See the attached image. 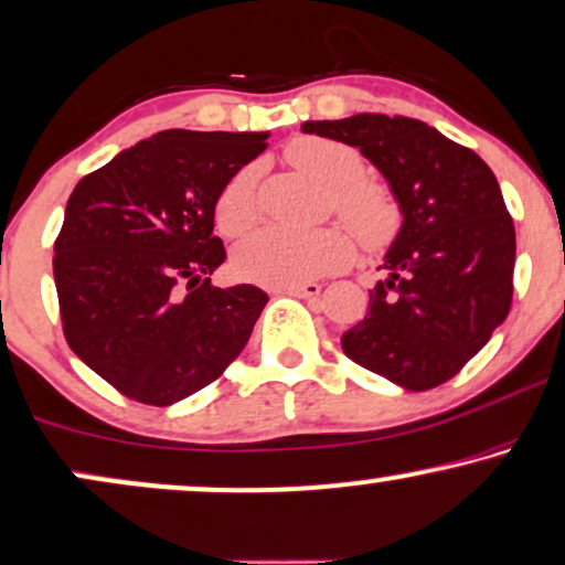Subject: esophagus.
<instances>
[{
    "mask_svg": "<svg viewBox=\"0 0 565 565\" xmlns=\"http://www.w3.org/2000/svg\"><path fill=\"white\" fill-rule=\"evenodd\" d=\"M320 284L318 281H305V284H297V287H284L278 289L281 295H291V297H302V299H316L320 295Z\"/></svg>",
    "mask_w": 565,
    "mask_h": 565,
    "instance_id": "1",
    "label": "esophagus"
}]
</instances>
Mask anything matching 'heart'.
I'll use <instances>...</instances> for the list:
<instances>
[{
  "label": "heart",
  "instance_id": "1",
  "mask_svg": "<svg viewBox=\"0 0 565 565\" xmlns=\"http://www.w3.org/2000/svg\"><path fill=\"white\" fill-rule=\"evenodd\" d=\"M287 159L331 190V209L347 221L354 237L367 249L388 245L402 226L396 198L383 184L362 180L365 163L352 146L328 138H297ZM258 169L245 167L226 182L216 200V226L226 237H242L258 221L255 200ZM354 255L352 234L341 226L318 232L263 230L234 255V270L260 287L284 289L333 274Z\"/></svg>",
  "mask_w": 565,
  "mask_h": 565
}]
</instances>
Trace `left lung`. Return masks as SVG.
<instances>
[{
	"instance_id": "8db88e82",
	"label": "left lung",
	"mask_w": 565,
	"mask_h": 565,
	"mask_svg": "<svg viewBox=\"0 0 565 565\" xmlns=\"http://www.w3.org/2000/svg\"><path fill=\"white\" fill-rule=\"evenodd\" d=\"M302 132L360 148L402 211L367 316L341 335L347 356L406 391L446 383L511 310L516 232L495 174L409 117L354 114Z\"/></svg>"
}]
</instances>
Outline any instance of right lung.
Masks as SVG:
<instances>
[{
	"instance_id": "obj_1",
	"label": "right lung",
	"mask_w": 565,
	"mask_h": 565,
	"mask_svg": "<svg viewBox=\"0 0 565 565\" xmlns=\"http://www.w3.org/2000/svg\"><path fill=\"white\" fill-rule=\"evenodd\" d=\"M268 132L163 130L73 190L54 242L67 344L140 404L169 406L216 381L245 349L268 295L218 289L216 200L266 151Z\"/></svg>"
}]
</instances>
